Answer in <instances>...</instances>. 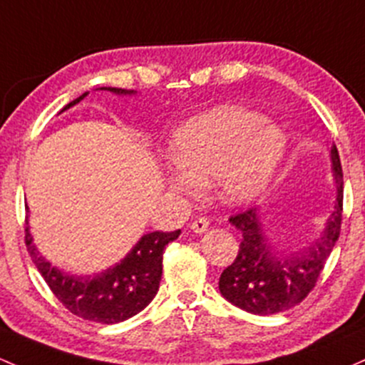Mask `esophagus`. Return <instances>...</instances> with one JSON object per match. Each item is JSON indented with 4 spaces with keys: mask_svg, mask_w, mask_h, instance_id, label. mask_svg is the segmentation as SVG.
Listing matches in <instances>:
<instances>
[{
    "mask_svg": "<svg viewBox=\"0 0 365 365\" xmlns=\"http://www.w3.org/2000/svg\"><path fill=\"white\" fill-rule=\"evenodd\" d=\"M207 225H210V220L202 218V216H201V218H197V220H194V222H192L190 228L195 232V234H202V232L207 228Z\"/></svg>",
    "mask_w": 365,
    "mask_h": 365,
    "instance_id": "obj_1",
    "label": "esophagus"
}]
</instances>
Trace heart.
Segmentation results:
<instances>
[{"instance_id": "b5f03b06", "label": "heart", "mask_w": 365, "mask_h": 365, "mask_svg": "<svg viewBox=\"0 0 365 365\" xmlns=\"http://www.w3.org/2000/svg\"><path fill=\"white\" fill-rule=\"evenodd\" d=\"M286 150L277 124L258 112L223 106L176 128L164 182L173 192L194 195L213 182L222 202L241 206L267 189Z\"/></svg>"}]
</instances>
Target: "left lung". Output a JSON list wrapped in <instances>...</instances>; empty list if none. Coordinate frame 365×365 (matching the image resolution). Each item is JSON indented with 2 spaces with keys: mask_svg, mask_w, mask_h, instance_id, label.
<instances>
[{
  "mask_svg": "<svg viewBox=\"0 0 365 365\" xmlns=\"http://www.w3.org/2000/svg\"><path fill=\"white\" fill-rule=\"evenodd\" d=\"M331 163L336 182L334 211L308 247L291 255L275 251L256 207L230 216L242 241L234 263L220 275V293L227 302L250 314L272 315L296 307L314 289L341 230L343 171L336 145L331 147Z\"/></svg>",
  "mask_w": 365,
  "mask_h": 365,
  "instance_id": "left-lung-1",
  "label": "left lung"
}]
</instances>
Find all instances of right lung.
I'll list each match as a JSON object with an SVG mask.
<instances>
[{
  "label": "right lung",
  "mask_w": 365,
  "mask_h": 365,
  "mask_svg": "<svg viewBox=\"0 0 365 365\" xmlns=\"http://www.w3.org/2000/svg\"><path fill=\"white\" fill-rule=\"evenodd\" d=\"M100 90L115 95L137 93L135 90L110 86H103ZM86 95L88 91L72 100L63 107L62 112L81 102ZM178 235L180 230L145 234L118 265L107 268L93 277L90 275L81 277V275H71L58 270L43 256H39L26 223L27 251L51 293L57 296L58 302L71 314L100 324L123 322L149 305L158 294L159 282H161L164 247L178 239Z\"/></svg>",
  "instance_id": "obj_1"
}]
</instances>
